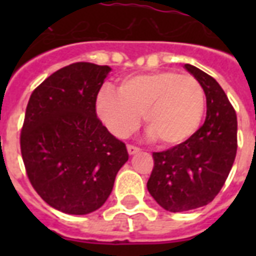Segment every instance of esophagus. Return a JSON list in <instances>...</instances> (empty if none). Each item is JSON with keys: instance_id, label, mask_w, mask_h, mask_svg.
<instances>
[{"instance_id": "34e87169", "label": "esophagus", "mask_w": 256, "mask_h": 256, "mask_svg": "<svg viewBox=\"0 0 256 256\" xmlns=\"http://www.w3.org/2000/svg\"><path fill=\"white\" fill-rule=\"evenodd\" d=\"M140 150L138 148H136V146H132V144H128V152L130 154V156H134V154H138Z\"/></svg>"}]
</instances>
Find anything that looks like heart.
I'll return each instance as SVG.
<instances>
[{"label":"heart","instance_id":"obj_1","mask_svg":"<svg viewBox=\"0 0 256 256\" xmlns=\"http://www.w3.org/2000/svg\"><path fill=\"white\" fill-rule=\"evenodd\" d=\"M204 92L191 76L174 72L138 74L122 80L118 92L102 88L96 96V114L112 136L132 132L144 114L150 138L164 148L184 144L200 126Z\"/></svg>","mask_w":256,"mask_h":256}]
</instances>
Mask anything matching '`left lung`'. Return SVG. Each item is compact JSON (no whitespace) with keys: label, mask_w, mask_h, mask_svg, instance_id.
I'll return each instance as SVG.
<instances>
[{"label":"left lung","mask_w":256,"mask_h":256,"mask_svg":"<svg viewBox=\"0 0 256 256\" xmlns=\"http://www.w3.org/2000/svg\"><path fill=\"white\" fill-rule=\"evenodd\" d=\"M203 88L204 124L184 144L152 152L148 190L162 208L182 212L206 206L226 182L236 156V114L218 82L198 68L183 66Z\"/></svg>","instance_id":"8db88e82"}]
</instances>
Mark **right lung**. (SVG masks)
I'll return each instance as SVG.
<instances>
[{"instance_id": "1", "label": "right lung", "mask_w": 256, "mask_h": 256, "mask_svg": "<svg viewBox=\"0 0 256 256\" xmlns=\"http://www.w3.org/2000/svg\"><path fill=\"white\" fill-rule=\"evenodd\" d=\"M110 72L88 62L65 66L34 90L26 108V172L38 195L65 214L98 210L128 160L124 142L96 118V96Z\"/></svg>"}]
</instances>
